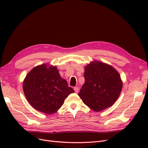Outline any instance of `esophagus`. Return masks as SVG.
I'll list each match as a JSON object with an SVG mask.
<instances>
[{"mask_svg":"<svg viewBox=\"0 0 148 148\" xmlns=\"http://www.w3.org/2000/svg\"><path fill=\"white\" fill-rule=\"evenodd\" d=\"M74 90H75V93H78V92H79V88H77V87H74Z\"/></svg>","mask_w":148,"mask_h":148,"instance_id":"esophagus-1","label":"esophagus"}]
</instances>
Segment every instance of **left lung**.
<instances>
[{
	"mask_svg": "<svg viewBox=\"0 0 148 148\" xmlns=\"http://www.w3.org/2000/svg\"><path fill=\"white\" fill-rule=\"evenodd\" d=\"M84 71L85 82L78 94L84 104L96 112L112 106L122 88L118 72L112 66L101 62L88 65Z\"/></svg>",
	"mask_w": 148,
	"mask_h": 148,
	"instance_id": "left-lung-1",
	"label": "left lung"
}]
</instances>
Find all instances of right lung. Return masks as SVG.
Segmentation results:
<instances>
[{"instance_id": "1", "label": "right lung", "mask_w": 148, "mask_h": 148, "mask_svg": "<svg viewBox=\"0 0 148 148\" xmlns=\"http://www.w3.org/2000/svg\"><path fill=\"white\" fill-rule=\"evenodd\" d=\"M48 66L43 64L33 68L26 75L23 88L27 100L34 108L53 114L74 90L60 77L56 66Z\"/></svg>"}]
</instances>
